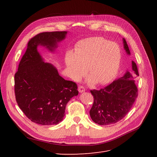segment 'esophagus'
<instances>
[{"instance_id": "esophagus-1", "label": "esophagus", "mask_w": 157, "mask_h": 157, "mask_svg": "<svg viewBox=\"0 0 157 157\" xmlns=\"http://www.w3.org/2000/svg\"><path fill=\"white\" fill-rule=\"evenodd\" d=\"M78 91L80 93H82V92H85V88L82 86H78Z\"/></svg>"}]
</instances>
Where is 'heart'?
<instances>
[{
  "label": "heart",
  "mask_w": 157,
  "mask_h": 157,
  "mask_svg": "<svg viewBox=\"0 0 157 157\" xmlns=\"http://www.w3.org/2000/svg\"><path fill=\"white\" fill-rule=\"evenodd\" d=\"M121 50L115 42L103 37H90L78 42L75 52L69 50L65 55L67 73L77 81L86 74L87 82L105 84L115 77L121 61Z\"/></svg>",
  "instance_id": "b5f03b06"
}]
</instances>
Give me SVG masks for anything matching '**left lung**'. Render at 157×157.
I'll return each instance as SVG.
<instances>
[{
	"label": "left lung",
	"instance_id": "left-lung-1",
	"mask_svg": "<svg viewBox=\"0 0 157 157\" xmlns=\"http://www.w3.org/2000/svg\"><path fill=\"white\" fill-rule=\"evenodd\" d=\"M124 48L130 55L126 40L123 38ZM133 73L126 71L122 77L99 90H90L94 96V103L90 111L92 120L99 125H109L122 120L132 107L137 96L135 78L138 70L134 61H132Z\"/></svg>",
	"mask_w": 157,
	"mask_h": 157
}]
</instances>
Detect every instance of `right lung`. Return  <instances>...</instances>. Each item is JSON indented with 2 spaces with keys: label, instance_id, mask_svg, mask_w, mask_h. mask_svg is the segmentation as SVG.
I'll use <instances>...</instances> for the list:
<instances>
[{
  "label": "right lung",
  "instance_id": "right-lung-1",
  "mask_svg": "<svg viewBox=\"0 0 157 157\" xmlns=\"http://www.w3.org/2000/svg\"><path fill=\"white\" fill-rule=\"evenodd\" d=\"M67 34V31L44 32L32 38L15 74L17 105L36 124H59L63 119L67 103L78 94L77 84L61 77L53 65L44 62L37 50L42 46L54 52Z\"/></svg>",
  "mask_w": 157,
  "mask_h": 157
}]
</instances>
